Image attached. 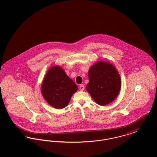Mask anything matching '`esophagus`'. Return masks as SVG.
I'll use <instances>...</instances> for the list:
<instances>
[{
	"label": "esophagus",
	"mask_w": 157,
	"mask_h": 157,
	"mask_svg": "<svg viewBox=\"0 0 157 157\" xmlns=\"http://www.w3.org/2000/svg\"><path fill=\"white\" fill-rule=\"evenodd\" d=\"M84 90V85H82V84L80 85V86H79V90L83 91Z\"/></svg>",
	"instance_id": "esophagus-1"
}]
</instances>
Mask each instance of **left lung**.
Returning a JSON list of instances; mask_svg holds the SVG:
<instances>
[{
	"instance_id": "8db88e82",
	"label": "left lung",
	"mask_w": 157,
	"mask_h": 157,
	"mask_svg": "<svg viewBox=\"0 0 157 157\" xmlns=\"http://www.w3.org/2000/svg\"><path fill=\"white\" fill-rule=\"evenodd\" d=\"M89 82L86 90L99 105L112 102L121 88V79L116 68L108 61H99L88 70Z\"/></svg>"
}]
</instances>
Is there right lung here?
Masks as SVG:
<instances>
[{"instance_id": "obj_1", "label": "right lung", "mask_w": 157, "mask_h": 157, "mask_svg": "<svg viewBox=\"0 0 157 157\" xmlns=\"http://www.w3.org/2000/svg\"><path fill=\"white\" fill-rule=\"evenodd\" d=\"M78 88L64 69L54 66L47 71L41 84V94L51 106L63 109L67 106Z\"/></svg>"}]
</instances>
